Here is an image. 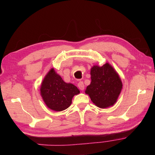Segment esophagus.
Segmentation results:
<instances>
[{"label":"esophagus","instance_id":"obj_1","mask_svg":"<svg viewBox=\"0 0 155 155\" xmlns=\"http://www.w3.org/2000/svg\"><path fill=\"white\" fill-rule=\"evenodd\" d=\"M78 88H79L81 91H84V85L83 82L80 81L79 83H78Z\"/></svg>","mask_w":155,"mask_h":155}]
</instances>
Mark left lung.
<instances>
[{
    "mask_svg": "<svg viewBox=\"0 0 155 155\" xmlns=\"http://www.w3.org/2000/svg\"><path fill=\"white\" fill-rule=\"evenodd\" d=\"M91 83L85 93L89 95L97 107L105 108L116 103L123 88L119 75L108 62L102 67L94 65L91 69Z\"/></svg>",
    "mask_w": 155,
    "mask_h": 155,
    "instance_id": "1",
    "label": "left lung"
}]
</instances>
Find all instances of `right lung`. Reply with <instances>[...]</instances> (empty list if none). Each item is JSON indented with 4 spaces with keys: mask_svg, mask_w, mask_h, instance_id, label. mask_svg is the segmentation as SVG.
Here are the masks:
<instances>
[{
    "mask_svg": "<svg viewBox=\"0 0 155 155\" xmlns=\"http://www.w3.org/2000/svg\"><path fill=\"white\" fill-rule=\"evenodd\" d=\"M40 91L46 105L57 112L67 109L71 106L72 97L80 93L74 84L65 83L54 68H51L45 76Z\"/></svg>",
    "mask_w": 155,
    "mask_h": 155,
    "instance_id": "obj_1",
    "label": "right lung"
}]
</instances>
